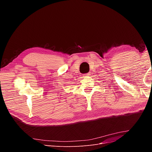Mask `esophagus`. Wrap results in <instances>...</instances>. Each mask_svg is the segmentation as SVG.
Wrapping results in <instances>:
<instances>
[{
	"label": "esophagus",
	"mask_w": 152,
	"mask_h": 152,
	"mask_svg": "<svg viewBox=\"0 0 152 152\" xmlns=\"http://www.w3.org/2000/svg\"><path fill=\"white\" fill-rule=\"evenodd\" d=\"M85 76H89L90 75V73H87V74H86V75H85Z\"/></svg>",
	"instance_id": "1"
}]
</instances>
